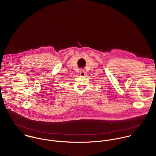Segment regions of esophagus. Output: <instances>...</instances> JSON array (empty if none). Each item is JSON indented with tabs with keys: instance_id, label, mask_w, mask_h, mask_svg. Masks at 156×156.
Instances as JSON below:
<instances>
[{
	"instance_id": "34e87169",
	"label": "esophagus",
	"mask_w": 156,
	"mask_h": 156,
	"mask_svg": "<svg viewBox=\"0 0 156 156\" xmlns=\"http://www.w3.org/2000/svg\"><path fill=\"white\" fill-rule=\"evenodd\" d=\"M80 75L81 76H84L85 75V71L83 69H81L80 71Z\"/></svg>"
}]
</instances>
